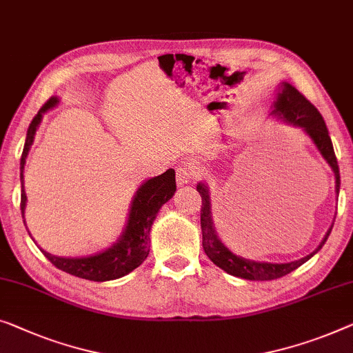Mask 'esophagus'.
<instances>
[{"label":"esophagus","instance_id":"34e87169","mask_svg":"<svg viewBox=\"0 0 353 353\" xmlns=\"http://www.w3.org/2000/svg\"><path fill=\"white\" fill-rule=\"evenodd\" d=\"M196 178H197L196 168L189 165H181L180 168H176V183L180 186H185V185H189V183L196 181Z\"/></svg>","mask_w":353,"mask_h":353}]
</instances>
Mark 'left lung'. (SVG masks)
Returning a JSON list of instances; mask_svg holds the SVG:
<instances>
[{"label":"left lung","mask_w":353,"mask_h":353,"mask_svg":"<svg viewBox=\"0 0 353 353\" xmlns=\"http://www.w3.org/2000/svg\"><path fill=\"white\" fill-rule=\"evenodd\" d=\"M272 114L283 122L293 124L296 127H301L309 139L314 141L316 150L323 156V159L328 162L331 170L334 173L336 178V192L339 194L341 188V175H339V165L338 159H336L333 143H331L328 129L323 117L319 113V110L301 94V92L293 88L288 83H282L277 92V100L274 101ZM197 191L202 197V208H201V228H202V247L205 250L207 256L212 259L213 264L221 268L224 272L234 275V277H240L245 280H275L283 277V275L290 274L291 270L298 269L301 264L309 261L319 250L323 247L326 239H328L331 226L326 232V236L321 240L319 248L314 253L307 254V256L298 259V261L291 263H264V261H253V259H245L242 256L234 254L226 245H224L214 231V224L212 218V202H210V189L203 183H199Z\"/></svg>","instance_id":"left-lung-1"}]
</instances>
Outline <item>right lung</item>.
<instances>
[{"label":"right lung","instance_id":"obj_1","mask_svg":"<svg viewBox=\"0 0 353 353\" xmlns=\"http://www.w3.org/2000/svg\"><path fill=\"white\" fill-rule=\"evenodd\" d=\"M57 105V97H50L43 105V108L38 111V114L33 117L32 124L27 130V140H25L23 152L22 157H20V183H22L20 210H22V218L25 214V207H27V194H25L23 189L25 159H27L30 148L33 145L34 134H37L43 114ZM175 191L176 183L173 168H168L165 173H162L159 176L143 181L139 191L135 192L134 199H132L124 232L108 250L81 258L55 256V254H50L44 250H41V252L55 268L63 270L66 274L74 275V277L92 280V282H108V280L124 277V275L139 268L150 254V232L152 223H154L159 208L167 201H170ZM25 228H27V223H25Z\"/></svg>","mask_w":353,"mask_h":353}]
</instances>
